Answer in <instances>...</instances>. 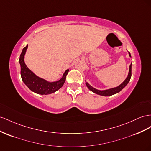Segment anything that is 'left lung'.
<instances>
[{"label": "left lung", "instance_id": "8db88e82", "mask_svg": "<svg viewBox=\"0 0 151 151\" xmlns=\"http://www.w3.org/2000/svg\"><path fill=\"white\" fill-rule=\"evenodd\" d=\"M129 52V56L131 57V55H130L129 52ZM131 77H132V64L129 65V73H128V77H126V79L124 81V82L123 83H121L119 86H118L117 87L109 89H106V90L101 91V90H98V89H96L94 88H93L91 86L89 85V84L87 83H86V84L87 87L88 88L89 90H91L93 93H96V94L99 95H101V96H111L112 95L116 94V93L121 91L122 89H123L128 84L130 79H131Z\"/></svg>", "mask_w": 151, "mask_h": 151}]
</instances>
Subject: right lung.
Returning a JSON list of instances; mask_svg holds the SVG:
<instances>
[{
	"label": "right lung",
	"instance_id": "add662e5",
	"mask_svg": "<svg viewBox=\"0 0 151 151\" xmlns=\"http://www.w3.org/2000/svg\"><path fill=\"white\" fill-rule=\"evenodd\" d=\"M28 45L23 49L21 55L19 56V62L21 66V76L23 83L31 91L40 95H49L55 93L60 88L62 87L66 79V76L69 71V69L65 72L62 79L56 82H48L42 78L34 74L28 68L24 62L25 56Z\"/></svg>",
	"mask_w": 151,
	"mask_h": 151
}]
</instances>
